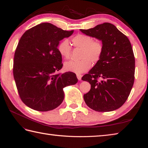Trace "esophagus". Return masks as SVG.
Instances as JSON below:
<instances>
[{
	"label": "esophagus",
	"mask_w": 148,
	"mask_h": 148,
	"mask_svg": "<svg viewBox=\"0 0 148 148\" xmlns=\"http://www.w3.org/2000/svg\"><path fill=\"white\" fill-rule=\"evenodd\" d=\"M77 78H78L79 80H80V79H82V75H79V74H77Z\"/></svg>",
	"instance_id": "34e87169"
}]
</instances>
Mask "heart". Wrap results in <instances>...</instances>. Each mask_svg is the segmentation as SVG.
<instances>
[{
  "mask_svg": "<svg viewBox=\"0 0 148 148\" xmlns=\"http://www.w3.org/2000/svg\"><path fill=\"white\" fill-rule=\"evenodd\" d=\"M73 46L82 49L79 61H69L64 64L66 70L77 74L88 71L93 64L101 59L103 52V44L99 41H93L92 38L86 34H78L72 39ZM57 50L61 56L69 59L71 55V47L68 39L61 41L57 46Z\"/></svg>",
  "mask_w": 148,
  "mask_h": 148,
  "instance_id": "b5f03b06",
  "label": "heart"
}]
</instances>
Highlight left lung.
Here are the masks:
<instances>
[{"mask_svg": "<svg viewBox=\"0 0 148 148\" xmlns=\"http://www.w3.org/2000/svg\"><path fill=\"white\" fill-rule=\"evenodd\" d=\"M80 31L103 44L101 59L82 78L91 84L90 91L83 96L84 100L95 111L117 109L128 99L135 80V60L131 43L109 23Z\"/></svg>", "mask_w": 148, "mask_h": 148, "instance_id": "1", "label": "left lung"}]
</instances>
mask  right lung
Instances as JSON below:
<instances>
[{
	"mask_svg": "<svg viewBox=\"0 0 148 148\" xmlns=\"http://www.w3.org/2000/svg\"><path fill=\"white\" fill-rule=\"evenodd\" d=\"M73 31L42 23L21 37L15 52L13 73L21 99L31 109L44 112L57 108L64 99L63 88L78 82L73 72L57 73L63 66L58 44Z\"/></svg>",
	"mask_w": 148,
	"mask_h": 148,
	"instance_id": "right-lung-1",
	"label": "right lung"
}]
</instances>
